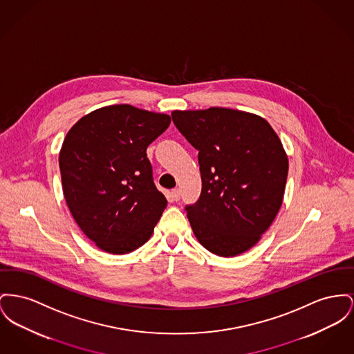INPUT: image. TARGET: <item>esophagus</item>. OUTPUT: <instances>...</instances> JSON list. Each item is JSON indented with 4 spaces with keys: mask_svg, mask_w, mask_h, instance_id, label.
Returning a JSON list of instances; mask_svg holds the SVG:
<instances>
[{
    "mask_svg": "<svg viewBox=\"0 0 354 354\" xmlns=\"http://www.w3.org/2000/svg\"><path fill=\"white\" fill-rule=\"evenodd\" d=\"M171 198H172V201H175V202L179 201V198H180V191H179V188H172V189H171Z\"/></svg>",
    "mask_w": 354,
    "mask_h": 354,
    "instance_id": "obj_1",
    "label": "esophagus"
}]
</instances>
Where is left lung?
<instances>
[{"label":"left lung","instance_id":"left-lung-1","mask_svg":"<svg viewBox=\"0 0 354 354\" xmlns=\"http://www.w3.org/2000/svg\"><path fill=\"white\" fill-rule=\"evenodd\" d=\"M172 122L199 151L202 192L186 206L201 245L221 257L251 249L278 214L289 162L262 118L229 108L174 111Z\"/></svg>","mask_w":354,"mask_h":354}]
</instances>
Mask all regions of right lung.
I'll return each instance as SVG.
<instances>
[{
    "instance_id": "right-lung-1",
    "label": "right lung",
    "mask_w": 354,
    "mask_h": 354,
    "mask_svg": "<svg viewBox=\"0 0 354 354\" xmlns=\"http://www.w3.org/2000/svg\"><path fill=\"white\" fill-rule=\"evenodd\" d=\"M169 123L168 115L111 105L82 118L64 139L59 165L66 205L106 252L145 245L166 208L146 151Z\"/></svg>"
}]
</instances>
